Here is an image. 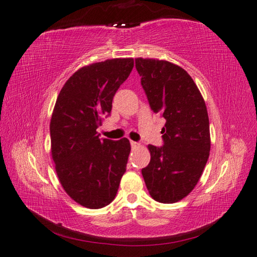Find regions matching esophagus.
I'll return each instance as SVG.
<instances>
[{"mask_svg":"<svg viewBox=\"0 0 257 257\" xmlns=\"http://www.w3.org/2000/svg\"><path fill=\"white\" fill-rule=\"evenodd\" d=\"M130 145H131V148H133V149H136V148L140 147L139 143L138 142H135V141H130Z\"/></svg>","mask_w":257,"mask_h":257,"instance_id":"34e87169","label":"esophagus"}]
</instances>
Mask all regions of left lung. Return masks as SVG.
<instances>
[{"instance_id": "obj_1", "label": "left lung", "mask_w": 257, "mask_h": 257, "mask_svg": "<svg viewBox=\"0 0 257 257\" xmlns=\"http://www.w3.org/2000/svg\"><path fill=\"white\" fill-rule=\"evenodd\" d=\"M136 68L151 108L166 120L161 131L164 146H148L151 160L142 176L154 200L174 204L195 188L209 158L206 103L192 76L178 65L137 58Z\"/></svg>"}]
</instances>
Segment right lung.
I'll return each instance as SVG.
<instances>
[{"label":"right lung","mask_w":257,"mask_h":257,"mask_svg":"<svg viewBox=\"0 0 257 257\" xmlns=\"http://www.w3.org/2000/svg\"><path fill=\"white\" fill-rule=\"evenodd\" d=\"M134 68L133 58L85 65L65 82L50 120L51 157L61 186L77 204L99 209L114 200L130 142L100 140L96 129Z\"/></svg>","instance_id":"add662e5"}]
</instances>
